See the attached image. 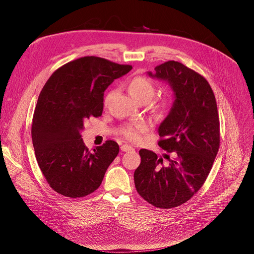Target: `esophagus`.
Returning a JSON list of instances; mask_svg holds the SVG:
<instances>
[{
    "label": "esophagus",
    "mask_w": 254,
    "mask_h": 254,
    "mask_svg": "<svg viewBox=\"0 0 254 254\" xmlns=\"http://www.w3.org/2000/svg\"><path fill=\"white\" fill-rule=\"evenodd\" d=\"M120 149H122L123 151H129V150H132L134 148L131 147V146H129V145H127V144H124L122 147H120Z\"/></svg>",
    "instance_id": "1"
}]
</instances>
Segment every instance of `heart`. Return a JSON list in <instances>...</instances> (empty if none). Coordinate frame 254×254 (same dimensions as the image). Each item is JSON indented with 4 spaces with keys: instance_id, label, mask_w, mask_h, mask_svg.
<instances>
[{
    "instance_id": "1",
    "label": "heart",
    "mask_w": 254,
    "mask_h": 254,
    "mask_svg": "<svg viewBox=\"0 0 254 254\" xmlns=\"http://www.w3.org/2000/svg\"><path fill=\"white\" fill-rule=\"evenodd\" d=\"M127 89L131 97L139 103L148 102L154 95L155 85L150 79L144 76H135L128 80ZM114 95V90L110 89L106 92L104 97V105H108L109 101ZM165 101H157L154 103V107L157 110L165 108ZM149 129V124L145 120H138L125 125L120 128L119 132L124 138L131 142H139L142 136Z\"/></svg>"
}]
</instances>
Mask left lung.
<instances>
[{"label":"left lung","instance_id":"1","mask_svg":"<svg viewBox=\"0 0 254 254\" xmlns=\"http://www.w3.org/2000/svg\"><path fill=\"white\" fill-rule=\"evenodd\" d=\"M154 70L148 75L167 81L175 96L158 127V145L167 152L164 157L168 162L151 150L141 149L134 179L145 201L171 209L188 202L205 183L219 148V116L214 92L202 75L175 61Z\"/></svg>","mask_w":254,"mask_h":254}]
</instances>
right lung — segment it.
<instances>
[{"instance_id":"right-lung-1","label":"right lung","mask_w":254,"mask_h":254,"mask_svg":"<svg viewBox=\"0 0 254 254\" xmlns=\"http://www.w3.org/2000/svg\"><path fill=\"white\" fill-rule=\"evenodd\" d=\"M129 64L84 57L62 65L40 92L32 124L38 165L50 188L68 197H82L99 189L119 152L108 140L88 150L81 130L90 117L102 115L104 91Z\"/></svg>"}]
</instances>
